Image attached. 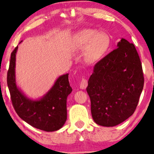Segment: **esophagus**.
I'll use <instances>...</instances> for the list:
<instances>
[{
    "instance_id": "34e87169",
    "label": "esophagus",
    "mask_w": 154,
    "mask_h": 154,
    "mask_svg": "<svg viewBox=\"0 0 154 154\" xmlns=\"http://www.w3.org/2000/svg\"><path fill=\"white\" fill-rule=\"evenodd\" d=\"M88 85V81L86 79H82L81 81V83H80V88L81 89H85L86 88Z\"/></svg>"
}]
</instances>
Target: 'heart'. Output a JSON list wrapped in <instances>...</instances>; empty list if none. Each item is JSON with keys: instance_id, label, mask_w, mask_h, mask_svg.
<instances>
[{"instance_id": "1", "label": "heart", "mask_w": 154, "mask_h": 154, "mask_svg": "<svg viewBox=\"0 0 154 154\" xmlns=\"http://www.w3.org/2000/svg\"><path fill=\"white\" fill-rule=\"evenodd\" d=\"M75 46L79 49H85V57L88 61L94 63L102 59L109 45V38L103 32L88 29L80 32L75 36Z\"/></svg>"}]
</instances>
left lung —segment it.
Returning a JSON list of instances; mask_svg holds the SVG:
<instances>
[{"instance_id": "left-lung-1", "label": "left lung", "mask_w": 154, "mask_h": 154, "mask_svg": "<svg viewBox=\"0 0 154 154\" xmlns=\"http://www.w3.org/2000/svg\"><path fill=\"white\" fill-rule=\"evenodd\" d=\"M144 78L140 58L132 43L122 39L117 48L95 65L86 88L93 120L114 127L134 112Z\"/></svg>"}]
</instances>
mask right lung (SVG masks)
<instances>
[{
  "label": "right lung",
  "mask_w": 154,
  "mask_h": 154,
  "mask_svg": "<svg viewBox=\"0 0 154 154\" xmlns=\"http://www.w3.org/2000/svg\"><path fill=\"white\" fill-rule=\"evenodd\" d=\"M17 46L11 53L7 83L13 106L22 119L35 128L45 131L59 130L67 119L66 100L72 91L69 73L58 78L52 88L42 98H27L17 87L15 82V56Z\"/></svg>",
  "instance_id": "right-lung-1"
}]
</instances>
